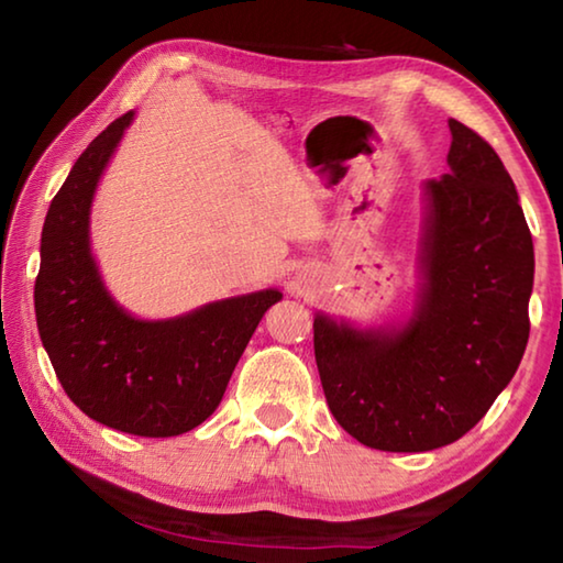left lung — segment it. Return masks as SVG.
<instances>
[{"label":"left lung","instance_id":"8db88e82","mask_svg":"<svg viewBox=\"0 0 563 563\" xmlns=\"http://www.w3.org/2000/svg\"><path fill=\"white\" fill-rule=\"evenodd\" d=\"M450 170L424 184L422 285L402 328L316 316L330 412L357 442L430 452L464 437L517 373L529 340L533 243L517 188L487 141L450 119Z\"/></svg>","mask_w":563,"mask_h":563}]
</instances>
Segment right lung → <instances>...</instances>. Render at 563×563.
I'll use <instances>...</instances> for the list:
<instances>
[{
  "label": "right lung",
  "instance_id": "add662e5",
  "mask_svg": "<svg viewBox=\"0 0 563 563\" xmlns=\"http://www.w3.org/2000/svg\"><path fill=\"white\" fill-rule=\"evenodd\" d=\"M131 121L133 111L109 123L54 196L34 283L36 328L64 393L84 415L126 434L176 437L216 412L247 340L283 292L241 295L154 322L111 298L89 247V213Z\"/></svg>",
  "mask_w": 563,
  "mask_h": 563
}]
</instances>
